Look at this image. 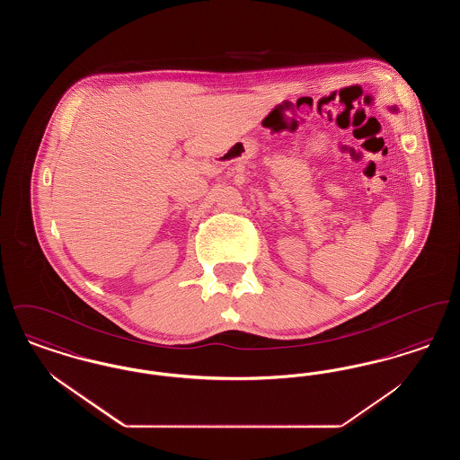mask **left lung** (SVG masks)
<instances>
[{"instance_id":"left-lung-1","label":"left lung","mask_w":460,"mask_h":460,"mask_svg":"<svg viewBox=\"0 0 460 460\" xmlns=\"http://www.w3.org/2000/svg\"><path fill=\"white\" fill-rule=\"evenodd\" d=\"M392 110H394H394H396V109H392Z\"/></svg>"}]
</instances>
